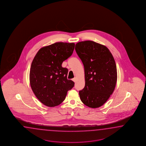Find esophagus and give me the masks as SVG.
<instances>
[{
  "label": "esophagus",
  "instance_id": "1",
  "mask_svg": "<svg viewBox=\"0 0 146 146\" xmlns=\"http://www.w3.org/2000/svg\"><path fill=\"white\" fill-rule=\"evenodd\" d=\"M72 80H73V81H74V82H76V78H73L72 79Z\"/></svg>",
  "mask_w": 146,
  "mask_h": 146
}]
</instances>
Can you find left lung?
<instances>
[{
	"label": "left lung",
	"mask_w": 146,
	"mask_h": 146,
	"mask_svg": "<svg viewBox=\"0 0 146 146\" xmlns=\"http://www.w3.org/2000/svg\"><path fill=\"white\" fill-rule=\"evenodd\" d=\"M75 51L85 72V87L79 91L81 101L93 108L102 106L115 90L117 79L116 63L109 49L92 41L77 43Z\"/></svg>",
	"instance_id": "obj_1"
}]
</instances>
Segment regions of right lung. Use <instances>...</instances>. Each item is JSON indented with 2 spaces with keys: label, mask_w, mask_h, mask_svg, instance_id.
<instances>
[{
  "label": "right lung",
  "mask_w": 146,
  "mask_h": 146,
  "mask_svg": "<svg viewBox=\"0 0 146 146\" xmlns=\"http://www.w3.org/2000/svg\"><path fill=\"white\" fill-rule=\"evenodd\" d=\"M74 43L56 42L40 49L30 71L31 88L37 98L48 107H54L65 100L68 91L74 86L68 80V68L63 62L71 56Z\"/></svg>",
  "instance_id": "right-lung-1"
}]
</instances>
